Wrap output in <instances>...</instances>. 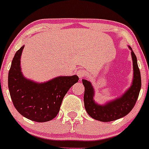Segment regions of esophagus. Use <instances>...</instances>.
I'll list each match as a JSON object with an SVG mask.
<instances>
[{"instance_id":"34e87169","label":"esophagus","mask_w":149,"mask_h":149,"mask_svg":"<svg viewBox=\"0 0 149 149\" xmlns=\"http://www.w3.org/2000/svg\"><path fill=\"white\" fill-rule=\"evenodd\" d=\"M77 75H78V76L80 78H82L83 77H84L85 76V71L83 69H78V71H77Z\"/></svg>"}]
</instances>
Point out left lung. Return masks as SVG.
Returning <instances> with one entry per match:
<instances>
[{
	"mask_svg": "<svg viewBox=\"0 0 149 149\" xmlns=\"http://www.w3.org/2000/svg\"><path fill=\"white\" fill-rule=\"evenodd\" d=\"M131 56L133 63V79L131 86L121 96L115 100L108 101L104 104H99L94 100L95 89L88 80L83 79L85 86L84 105L88 115L92 118L102 122L116 120L127 115L134 107L139 97L141 86V74L138 67L137 59L130 46Z\"/></svg>",
	"mask_w": 149,
	"mask_h": 149,
	"instance_id": "8db88e82",
	"label": "left lung"
}]
</instances>
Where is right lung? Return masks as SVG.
Wrapping results in <instances>:
<instances>
[{
    "mask_svg": "<svg viewBox=\"0 0 149 149\" xmlns=\"http://www.w3.org/2000/svg\"><path fill=\"white\" fill-rule=\"evenodd\" d=\"M24 47L15 53L8 73L10 97L21 115L36 122H47L57 116L65 95L79 78L76 75L58 76L37 83L25 78L20 64Z\"/></svg>",
    "mask_w": 149,
    "mask_h": 149,
    "instance_id": "right-lung-1",
    "label": "right lung"
}]
</instances>
